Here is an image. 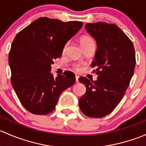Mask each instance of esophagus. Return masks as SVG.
<instances>
[{
  "mask_svg": "<svg viewBox=\"0 0 146 146\" xmlns=\"http://www.w3.org/2000/svg\"><path fill=\"white\" fill-rule=\"evenodd\" d=\"M78 78H79V76H76V82H78Z\"/></svg>",
  "mask_w": 146,
  "mask_h": 146,
  "instance_id": "obj_1",
  "label": "esophagus"
}]
</instances>
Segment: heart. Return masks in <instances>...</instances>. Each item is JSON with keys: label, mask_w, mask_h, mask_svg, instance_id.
<instances>
[{"label": "heart", "mask_w": 146, "mask_h": 146, "mask_svg": "<svg viewBox=\"0 0 146 146\" xmlns=\"http://www.w3.org/2000/svg\"><path fill=\"white\" fill-rule=\"evenodd\" d=\"M92 43H94L93 40H92V39H91L90 36H81V37H80V46H81V47L82 48H84L85 46H88L89 44H92ZM66 46H67V44L65 45L64 50L66 49Z\"/></svg>", "instance_id": "heart-1"}]
</instances>
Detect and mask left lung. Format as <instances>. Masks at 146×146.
Instances as JSON below:
<instances>
[{"mask_svg":"<svg viewBox=\"0 0 146 146\" xmlns=\"http://www.w3.org/2000/svg\"><path fill=\"white\" fill-rule=\"evenodd\" d=\"M85 29L95 39L97 51L92 67L98 75L90 81L80 77L86 92L79 99L87 117L100 118L111 113L121 100L134 72L136 55L133 43L116 25L87 23Z\"/></svg>","mask_w":146,"mask_h":146,"instance_id":"8db88e82","label":"left lung"}]
</instances>
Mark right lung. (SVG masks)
<instances>
[{
	"mask_svg": "<svg viewBox=\"0 0 146 146\" xmlns=\"http://www.w3.org/2000/svg\"><path fill=\"white\" fill-rule=\"evenodd\" d=\"M82 27V22L63 23L40 17L15 37L8 56L11 83L21 104L29 112L40 115L51 113L61 94L75 83L72 72L54 77L51 66Z\"/></svg>",
	"mask_w": 146,
	"mask_h": 146,
	"instance_id": "add662e5",
	"label": "right lung"
}]
</instances>
